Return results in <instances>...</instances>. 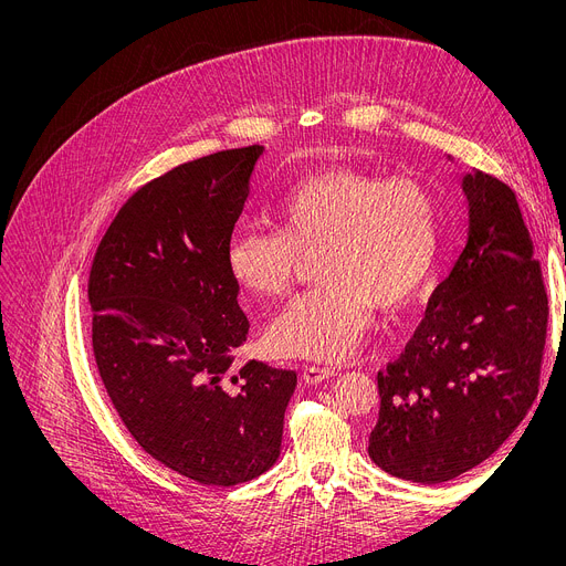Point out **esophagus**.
<instances>
[{"label": "esophagus", "instance_id": "34e87169", "mask_svg": "<svg viewBox=\"0 0 566 566\" xmlns=\"http://www.w3.org/2000/svg\"><path fill=\"white\" fill-rule=\"evenodd\" d=\"M336 373L332 368H321V366H304L302 368V379L304 384H321L329 377H334Z\"/></svg>", "mask_w": 566, "mask_h": 566}]
</instances>
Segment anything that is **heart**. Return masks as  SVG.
Wrapping results in <instances>:
<instances>
[{
	"label": "heart",
	"instance_id": "heart-1",
	"mask_svg": "<svg viewBox=\"0 0 566 566\" xmlns=\"http://www.w3.org/2000/svg\"><path fill=\"white\" fill-rule=\"evenodd\" d=\"M277 221L273 230H241L226 262L241 289L284 297L304 256L321 254L323 282L291 302L266 332L280 356L340 361L361 343L375 306L401 310L427 286L438 260V200L413 176L356 169L306 176L280 200Z\"/></svg>",
	"mask_w": 566,
	"mask_h": 566
}]
</instances>
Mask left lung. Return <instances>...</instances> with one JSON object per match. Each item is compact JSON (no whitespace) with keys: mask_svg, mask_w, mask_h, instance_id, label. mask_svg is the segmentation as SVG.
<instances>
[{"mask_svg":"<svg viewBox=\"0 0 566 566\" xmlns=\"http://www.w3.org/2000/svg\"><path fill=\"white\" fill-rule=\"evenodd\" d=\"M470 232L399 354L377 373L368 453L390 476L444 483L490 458L539 390L548 297L515 191L462 178Z\"/></svg>","mask_w":566,"mask_h":566,"instance_id":"8db88e82","label":"left lung"}]
</instances>
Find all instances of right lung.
Segmentation results:
<instances>
[{"mask_svg":"<svg viewBox=\"0 0 566 566\" xmlns=\"http://www.w3.org/2000/svg\"><path fill=\"white\" fill-rule=\"evenodd\" d=\"M264 146L219 150L139 187L87 280L98 377L135 442L180 476L230 488L280 455L295 373L234 366L248 318L226 252Z\"/></svg>","mask_w":566,"mask_h":566,"instance_id":"right-lung-1","label":"right lung"}]
</instances>
